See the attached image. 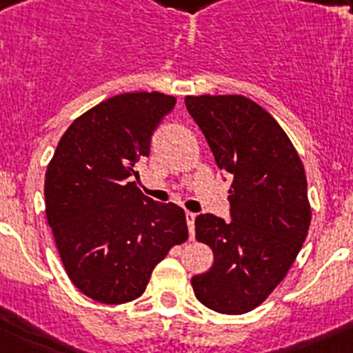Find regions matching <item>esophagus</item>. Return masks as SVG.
Instances as JSON below:
<instances>
[{
	"instance_id": "34e87169",
	"label": "esophagus",
	"mask_w": 353,
	"mask_h": 353,
	"mask_svg": "<svg viewBox=\"0 0 353 353\" xmlns=\"http://www.w3.org/2000/svg\"><path fill=\"white\" fill-rule=\"evenodd\" d=\"M185 219H187V226H189V236H191V240H192V239H194L196 214H192V212H185Z\"/></svg>"
}]
</instances>
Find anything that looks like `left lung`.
I'll return each instance as SVG.
<instances>
[{
	"instance_id": "left-lung-1",
	"label": "left lung",
	"mask_w": 353,
	"mask_h": 353,
	"mask_svg": "<svg viewBox=\"0 0 353 353\" xmlns=\"http://www.w3.org/2000/svg\"><path fill=\"white\" fill-rule=\"evenodd\" d=\"M185 108L232 179V221L214 214L194 221L196 239L214 251L210 270L191 279L194 295L217 313H248L285 279L304 244L311 223L304 166L279 123L248 97H185Z\"/></svg>"
}]
</instances>
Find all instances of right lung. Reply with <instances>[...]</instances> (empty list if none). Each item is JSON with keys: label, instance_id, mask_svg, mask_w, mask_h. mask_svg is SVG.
<instances>
[{"label": "right lung", "instance_id": "obj_1", "mask_svg": "<svg viewBox=\"0 0 353 353\" xmlns=\"http://www.w3.org/2000/svg\"><path fill=\"white\" fill-rule=\"evenodd\" d=\"M174 104L159 92L111 97L68 127L49 162L48 223L70 281L93 301L138 299L155 265L189 236L182 208L129 182Z\"/></svg>", "mask_w": 353, "mask_h": 353}]
</instances>
